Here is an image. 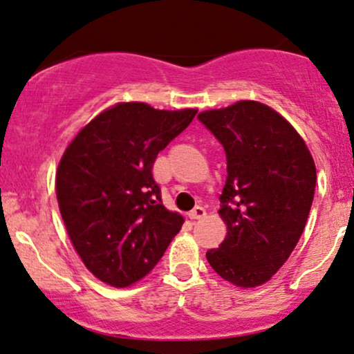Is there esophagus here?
<instances>
[{
  "label": "esophagus",
  "mask_w": 354,
  "mask_h": 354,
  "mask_svg": "<svg viewBox=\"0 0 354 354\" xmlns=\"http://www.w3.org/2000/svg\"><path fill=\"white\" fill-rule=\"evenodd\" d=\"M206 216V209L203 206H196L193 211L189 212V218L191 219H203Z\"/></svg>",
  "instance_id": "obj_1"
}]
</instances>
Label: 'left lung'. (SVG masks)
Wrapping results in <instances>:
<instances>
[{"instance_id": "obj_1", "label": "left lung", "mask_w": 354, "mask_h": 354, "mask_svg": "<svg viewBox=\"0 0 354 354\" xmlns=\"http://www.w3.org/2000/svg\"><path fill=\"white\" fill-rule=\"evenodd\" d=\"M198 120L227 160L219 214L227 234L207 262L237 287L266 283L290 257L313 203L317 169L301 136L261 102L207 110Z\"/></svg>"}]
</instances>
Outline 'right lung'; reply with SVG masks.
<instances>
[{"instance_id": "obj_1", "label": "right lung", "mask_w": 354, "mask_h": 354, "mask_svg": "<svg viewBox=\"0 0 354 354\" xmlns=\"http://www.w3.org/2000/svg\"><path fill=\"white\" fill-rule=\"evenodd\" d=\"M196 113L118 104L67 147L55 174L59 209L85 267L102 282H138L180 232L185 219L163 206L151 169Z\"/></svg>"}]
</instances>
